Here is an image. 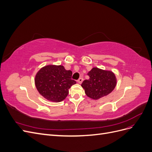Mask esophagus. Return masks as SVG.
I'll return each mask as SVG.
<instances>
[{"label":"esophagus","mask_w":152,"mask_h":152,"mask_svg":"<svg viewBox=\"0 0 152 152\" xmlns=\"http://www.w3.org/2000/svg\"><path fill=\"white\" fill-rule=\"evenodd\" d=\"M82 81H83V79H82V77H80V79L77 80V82H78V83L79 84H82Z\"/></svg>","instance_id":"esophagus-1"}]
</instances>
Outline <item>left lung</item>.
<instances>
[{"label": "left lung", "mask_w": 152, "mask_h": 152, "mask_svg": "<svg viewBox=\"0 0 152 152\" xmlns=\"http://www.w3.org/2000/svg\"><path fill=\"white\" fill-rule=\"evenodd\" d=\"M89 79L85 80L81 85L89 98L98 100L108 95L117 85V78L111 70L94 67L87 73Z\"/></svg>", "instance_id": "1"}]
</instances>
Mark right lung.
Wrapping results in <instances>:
<instances>
[{"label": "right lung", "instance_id": "add662e5", "mask_svg": "<svg viewBox=\"0 0 152 152\" xmlns=\"http://www.w3.org/2000/svg\"><path fill=\"white\" fill-rule=\"evenodd\" d=\"M72 72L62 65H48L36 73L35 84L39 94L53 102H61L68 94V89L76 84L72 79Z\"/></svg>", "mask_w": 152, "mask_h": 152}]
</instances>
